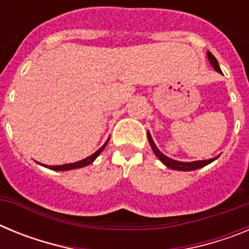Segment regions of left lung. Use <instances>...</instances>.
I'll list each match as a JSON object with an SVG mask.
<instances>
[{
    "label": "left lung",
    "instance_id": "left-lung-1",
    "mask_svg": "<svg viewBox=\"0 0 249 249\" xmlns=\"http://www.w3.org/2000/svg\"><path fill=\"white\" fill-rule=\"evenodd\" d=\"M207 57H208V61H210L211 65L213 66V68H214L215 71L218 72V73H222L221 68H219V65H218V61L215 59V57L211 53L210 51H207ZM147 137H148V142L152 147V151H153V153L160 158V162H162L164 166L168 167V168L176 169V171H195V169L202 168V167L210 164L211 162H213V160L218 158V157H215V158H211V160H195V162H179V160H172V158L164 156L163 153L157 148V146H156L153 140H152L151 135H149V132L147 133Z\"/></svg>",
    "mask_w": 249,
    "mask_h": 249
}]
</instances>
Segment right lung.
<instances>
[{"label":"right lung","instance_id":"obj_1","mask_svg":"<svg viewBox=\"0 0 249 249\" xmlns=\"http://www.w3.org/2000/svg\"><path fill=\"white\" fill-rule=\"evenodd\" d=\"M109 140V138H108ZM108 140H107V142H108ZM107 142H106L105 144H103L102 147H101L98 151H96L93 153V155H91L89 157L85 158V160H78V162H74V163H68V164H61V166H46V164H42V166L47 167V168L50 169H53V171H70V169H76V168H82V167H86L89 166V164H91L92 162H93L96 158L98 157V155H100L101 152L105 149V147L107 146ZM41 164V163H39Z\"/></svg>","mask_w":249,"mask_h":249}]
</instances>
